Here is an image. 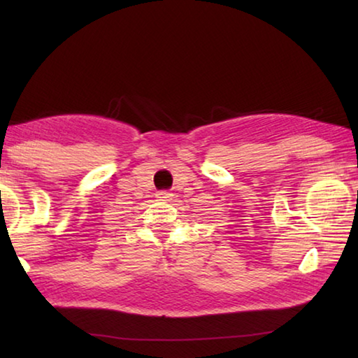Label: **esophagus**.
I'll use <instances>...</instances> for the list:
<instances>
[{"instance_id": "esophagus-1", "label": "esophagus", "mask_w": 358, "mask_h": 358, "mask_svg": "<svg viewBox=\"0 0 358 358\" xmlns=\"http://www.w3.org/2000/svg\"><path fill=\"white\" fill-rule=\"evenodd\" d=\"M157 201H162V202H171L172 201V194L167 192V191H161L156 194Z\"/></svg>"}]
</instances>
